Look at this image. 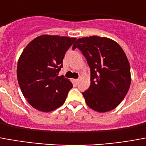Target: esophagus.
<instances>
[{"label": "esophagus", "instance_id": "obj_1", "mask_svg": "<svg viewBox=\"0 0 146 146\" xmlns=\"http://www.w3.org/2000/svg\"><path fill=\"white\" fill-rule=\"evenodd\" d=\"M73 81L75 82L76 84H78L79 82V79H75V80H73Z\"/></svg>", "mask_w": 146, "mask_h": 146}]
</instances>
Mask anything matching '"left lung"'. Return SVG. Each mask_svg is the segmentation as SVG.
I'll return each mask as SVG.
<instances>
[{"mask_svg":"<svg viewBox=\"0 0 146 146\" xmlns=\"http://www.w3.org/2000/svg\"><path fill=\"white\" fill-rule=\"evenodd\" d=\"M78 48L90 68V85L83 93L87 106L100 113L117 108L131 84L130 64L125 52L115 41L106 37L78 38Z\"/></svg>","mask_w":146,"mask_h":146,"instance_id":"obj_1","label":"left lung"}]
</instances>
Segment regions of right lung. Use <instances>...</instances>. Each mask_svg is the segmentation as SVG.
<instances>
[{
    "label": "right lung",
    "instance_id": "add662e5",
    "mask_svg": "<svg viewBox=\"0 0 146 146\" xmlns=\"http://www.w3.org/2000/svg\"><path fill=\"white\" fill-rule=\"evenodd\" d=\"M76 39L42 35L24 48L17 66L18 84L29 104L38 111H52L64 104L73 84L58 73L65 53Z\"/></svg>",
    "mask_w": 146,
    "mask_h": 146
}]
</instances>
